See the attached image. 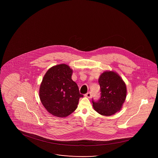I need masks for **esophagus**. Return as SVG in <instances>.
I'll return each mask as SVG.
<instances>
[{
    "mask_svg": "<svg viewBox=\"0 0 158 158\" xmlns=\"http://www.w3.org/2000/svg\"><path fill=\"white\" fill-rule=\"evenodd\" d=\"M85 97H87V98H91V97H92L91 93H90V92H88V93H87L86 94H85Z\"/></svg>",
    "mask_w": 158,
    "mask_h": 158,
    "instance_id": "obj_1",
    "label": "esophagus"
}]
</instances>
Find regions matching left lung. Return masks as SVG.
Here are the masks:
<instances>
[{"instance_id": "obj_1", "label": "left lung", "mask_w": 158, "mask_h": 158, "mask_svg": "<svg viewBox=\"0 0 158 158\" xmlns=\"http://www.w3.org/2000/svg\"><path fill=\"white\" fill-rule=\"evenodd\" d=\"M101 88V98L94 102L95 111L104 116H110L120 111L127 96L126 85L114 71H105L98 79Z\"/></svg>"}]
</instances>
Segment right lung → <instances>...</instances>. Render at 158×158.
<instances>
[{
	"mask_svg": "<svg viewBox=\"0 0 158 158\" xmlns=\"http://www.w3.org/2000/svg\"><path fill=\"white\" fill-rule=\"evenodd\" d=\"M73 70L60 64L50 68L43 78L39 97L46 110L55 117H66L75 111L80 94L77 85L72 79Z\"/></svg>",
	"mask_w": 158,
	"mask_h": 158,
	"instance_id": "right-lung-1",
	"label": "right lung"
}]
</instances>
